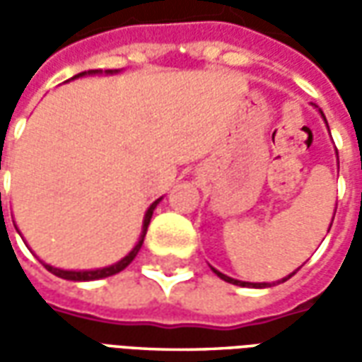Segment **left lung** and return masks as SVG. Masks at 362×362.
<instances>
[{"label": "left lung", "instance_id": "8db88e82", "mask_svg": "<svg viewBox=\"0 0 362 362\" xmlns=\"http://www.w3.org/2000/svg\"><path fill=\"white\" fill-rule=\"evenodd\" d=\"M320 112H322V111H320ZM322 117H324V112H322ZM324 120H325V117H324ZM325 124H327V122H325ZM332 222H333V220H332ZM212 271H214V273H216V275L220 276L222 281H226V283H232V284H238V286H253V288H265V286H271L269 283H243V281H238V279H232V276H228V275H224V273H220V271H216L214 267H212ZM296 271H298V269H296ZM296 271H294V273H296ZM294 273H292V275H294ZM292 275H288L286 279H291ZM286 279H283L281 283H284Z\"/></svg>", "mask_w": 362, "mask_h": 362}]
</instances>
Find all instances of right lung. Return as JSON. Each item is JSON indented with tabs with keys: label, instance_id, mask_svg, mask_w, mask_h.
I'll return each instance as SVG.
<instances>
[{
	"label": "right lung",
	"instance_id": "right-lung-1",
	"mask_svg": "<svg viewBox=\"0 0 362 362\" xmlns=\"http://www.w3.org/2000/svg\"><path fill=\"white\" fill-rule=\"evenodd\" d=\"M87 74H101L99 70H89V71H81V74H78L76 78H79V76H87ZM105 74H117V70L112 71H105ZM161 199H158V201H153L152 204H150V209H148V212H146L144 216V226H142V235H140V240H138V243H136L134 247H132V251L128 253L127 257H122L119 261V263H115V265H109V267H103V269H93V271H64V269H56L52 267V265H46L45 267L50 271V273H54L56 276H60V279H66V281H97V279H105V276H111V275H117V273H120L122 269H127L132 261H134V257L138 255V251H140V247H142V243H144V235H146V230H148V224H150V220H152V214H153V209L160 204ZM1 216H4V209H1Z\"/></svg>",
	"mask_w": 362,
	"mask_h": 362
}]
</instances>
